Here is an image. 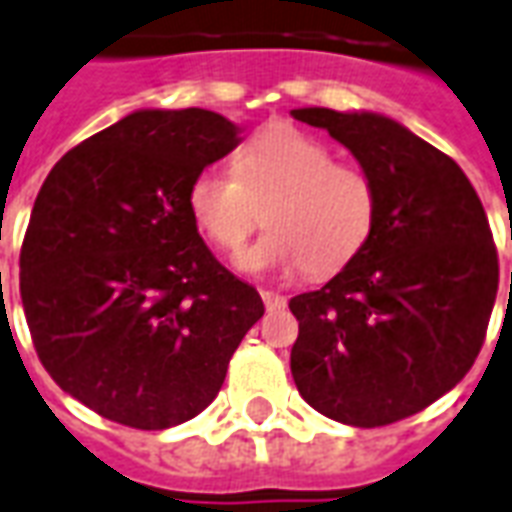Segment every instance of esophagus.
I'll return each mask as SVG.
<instances>
[{"label": "esophagus", "mask_w": 512, "mask_h": 512, "mask_svg": "<svg viewBox=\"0 0 512 512\" xmlns=\"http://www.w3.org/2000/svg\"><path fill=\"white\" fill-rule=\"evenodd\" d=\"M263 304H266V309L268 312H282V309H285L287 306V298L285 295H279V293H274V290H263Z\"/></svg>", "instance_id": "esophagus-1"}]
</instances>
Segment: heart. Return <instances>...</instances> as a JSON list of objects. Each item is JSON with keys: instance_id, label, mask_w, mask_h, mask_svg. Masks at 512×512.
<instances>
[{"instance_id": "obj_1", "label": "heart", "mask_w": 512, "mask_h": 512, "mask_svg": "<svg viewBox=\"0 0 512 512\" xmlns=\"http://www.w3.org/2000/svg\"><path fill=\"white\" fill-rule=\"evenodd\" d=\"M195 225L219 249L238 252L263 208L271 227L236 263L249 274L328 276L361 255L377 225L380 192L361 165L336 162L331 146L295 127H268L238 151L236 170L206 165L187 192Z\"/></svg>"}]
</instances>
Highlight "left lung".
I'll return each mask as SVG.
<instances>
[{"mask_svg":"<svg viewBox=\"0 0 512 512\" xmlns=\"http://www.w3.org/2000/svg\"><path fill=\"white\" fill-rule=\"evenodd\" d=\"M293 116L328 130L372 173L380 211L361 255L290 301V372L325 418L388 426L426 410L472 369L497 301V246L464 170L404 124L331 108Z\"/></svg>","mask_w":512,"mask_h":512,"instance_id":"1","label":"left lung"}]
</instances>
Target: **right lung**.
I'll use <instances>...</instances> for the list:
<instances>
[{
  "mask_svg": "<svg viewBox=\"0 0 512 512\" xmlns=\"http://www.w3.org/2000/svg\"><path fill=\"white\" fill-rule=\"evenodd\" d=\"M238 135L214 111L143 108L67 151L37 192L21 246L26 323L45 372L102 418L162 431L200 415L266 312L187 206L195 173Z\"/></svg>",
  "mask_w": 512,
  "mask_h": 512,
  "instance_id": "add662e5",
  "label": "right lung"
}]
</instances>
